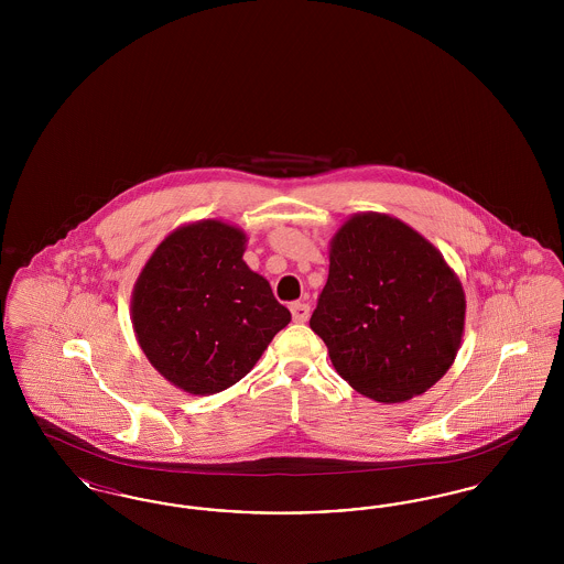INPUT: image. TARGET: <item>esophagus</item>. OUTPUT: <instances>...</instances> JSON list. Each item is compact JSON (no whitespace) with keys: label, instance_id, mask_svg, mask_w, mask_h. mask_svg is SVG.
Segmentation results:
<instances>
[{"label":"esophagus","instance_id":"obj_1","mask_svg":"<svg viewBox=\"0 0 564 564\" xmlns=\"http://www.w3.org/2000/svg\"><path fill=\"white\" fill-rule=\"evenodd\" d=\"M290 311H292V319L295 323L308 322V317H311V306L306 302H294L290 306Z\"/></svg>","mask_w":564,"mask_h":564}]
</instances>
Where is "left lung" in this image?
Masks as SVG:
<instances>
[{"mask_svg": "<svg viewBox=\"0 0 564 564\" xmlns=\"http://www.w3.org/2000/svg\"><path fill=\"white\" fill-rule=\"evenodd\" d=\"M463 325V288L416 230L380 214L338 230L311 329L355 391L384 403L425 393L453 366Z\"/></svg>", "mask_w": 564, "mask_h": 564, "instance_id": "8db88e82", "label": "left lung"}]
</instances>
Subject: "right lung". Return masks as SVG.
<instances>
[{
  "label": "right lung",
  "instance_id": "right-lung-1",
  "mask_svg": "<svg viewBox=\"0 0 564 564\" xmlns=\"http://www.w3.org/2000/svg\"><path fill=\"white\" fill-rule=\"evenodd\" d=\"M245 241L239 228L215 219L177 228L134 285L141 349L166 380L194 395L239 382L292 319L269 281L242 262Z\"/></svg>",
  "mask_w": 564,
  "mask_h": 564
}]
</instances>
